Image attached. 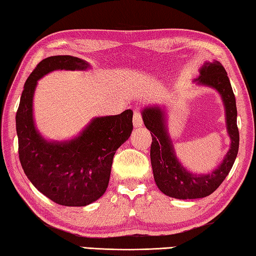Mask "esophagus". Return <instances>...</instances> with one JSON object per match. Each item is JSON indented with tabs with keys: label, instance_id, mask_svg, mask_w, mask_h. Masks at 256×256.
<instances>
[{
	"label": "esophagus",
	"instance_id": "1",
	"mask_svg": "<svg viewBox=\"0 0 256 256\" xmlns=\"http://www.w3.org/2000/svg\"><path fill=\"white\" fill-rule=\"evenodd\" d=\"M133 125L134 128H141L143 125V118H142V114L135 111L133 115Z\"/></svg>",
	"mask_w": 256,
	"mask_h": 256
}]
</instances>
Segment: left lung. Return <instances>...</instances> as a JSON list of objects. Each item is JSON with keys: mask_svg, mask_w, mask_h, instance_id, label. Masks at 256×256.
Returning a JSON list of instances; mask_svg holds the SVG:
<instances>
[{"mask_svg": "<svg viewBox=\"0 0 256 256\" xmlns=\"http://www.w3.org/2000/svg\"><path fill=\"white\" fill-rule=\"evenodd\" d=\"M196 81L198 84L212 88L221 94L226 115L228 134L231 138V146L223 162L211 173L193 174L178 162L165 125V112L162 108L150 106L142 111L143 122L152 135L150 155L155 183L162 193L180 200L201 198L212 194L231 171L238 152L236 102L223 65L218 61L204 63Z\"/></svg>", "mask_w": 256, "mask_h": 256, "instance_id": "obj_1", "label": "left lung"}]
</instances>
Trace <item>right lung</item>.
I'll return each instance as SVG.
<instances>
[{
	"instance_id": "1",
	"label": "right lung",
	"mask_w": 256,
	"mask_h": 256,
	"mask_svg": "<svg viewBox=\"0 0 256 256\" xmlns=\"http://www.w3.org/2000/svg\"><path fill=\"white\" fill-rule=\"evenodd\" d=\"M88 63L71 55L42 60L30 74L16 112L18 158L31 183L53 202L64 206H85L106 191L116 150L133 130V111L93 118L71 141H46L35 128L33 95L38 80L55 70H81Z\"/></svg>"
}]
</instances>
